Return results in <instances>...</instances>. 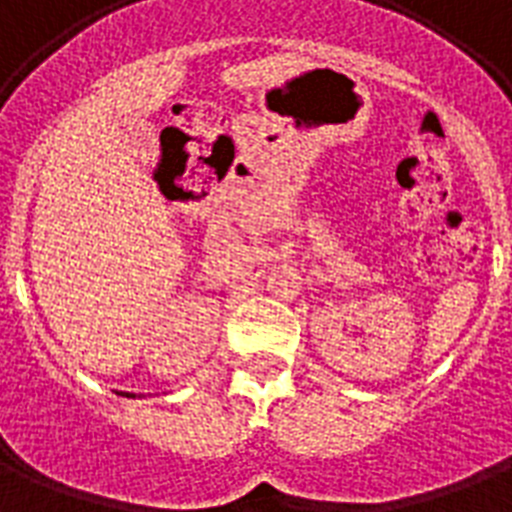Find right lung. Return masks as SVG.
Wrapping results in <instances>:
<instances>
[{"label":"right lung","mask_w":512,"mask_h":512,"mask_svg":"<svg viewBox=\"0 0 512 512\" xmlns=\"http://www.w3.org/2000/svg\"><path fill=\"white\" fill-rule=\"evenodd\" d=\"M122 396H127V398H135V396H130V393H122Z\"/></svg>","instance_id":"1"}]
</instances>
